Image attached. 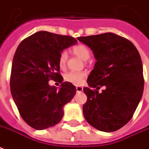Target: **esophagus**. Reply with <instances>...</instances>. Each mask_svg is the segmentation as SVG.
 Segmentation results:
<instances>
[{
	"label": "esophagus",
	"instance_id": "1",
	"mask_svg": "<svg viewBox=\"0 0 149 149\" xmlns=\"http://www.w3.org/2000/svg\"><path fill=\"white\" fill-rule=\"evenodd\" d=\"M77 92H82L83 91V87H79V86H77Z\"/></svg>",
	"mask_w": 149,
	"mask_h": 149
}]
</instances>
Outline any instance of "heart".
Wrapping results in <instances>:
<instances>
[{"mask_svg": "<svg viewBox=\"0 0 149 149\" xmlns=\"http://www.w3.org/2000/svg\"><path fill=\"white\" fill-rule=\"evenodd\" d=\"M72 52L84 61L88 60L91 56V52L89 48L84 44H79L75 45L72 47ZM67 59H68V54L66 52L63 51L60 53L58 57V65L61 68H64L65 66ZM85 76H86V72H70L65 75L64 78L65 80L67 82H70L75 85H80L84 82Z\"/></svg>", "mask_w": 149, "mask_h": 149, "instance_id": "heart-1", "label": "heart"}]
</instances>
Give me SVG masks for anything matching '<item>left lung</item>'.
Returning <instances> with one entry per match:
<instances>
[{
  "label": "left lung",
  "instance_id": "8db88e82",
  "mask_svg": "<svg viewBox=\"0 0 149 149\" xmlns=\"http://www.w3.org/2000/svg\"><path fill=\"white\" fill-rule=\"evenodd\" d=\"M93 51L95 67L84 87L87 97L83 112L97 130L113 132L132 118L144 90L142 62L135 46L112 33L77 37ZM100 86L107 88L98 93ZM96 88L97 90H93Z\"/></svg>",
  "mask_w": 149,
  "mask_h": 149
}]
</instances>
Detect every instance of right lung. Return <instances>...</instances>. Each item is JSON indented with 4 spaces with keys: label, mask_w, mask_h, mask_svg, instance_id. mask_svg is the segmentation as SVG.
<instances>
[{
    "label": "right lung",
    "mask_w": 149,
    "mask_h": 149,
    "mask_svg": "<svg viewBox=\"0 0 149 149\" xmlns=\"http://www.w3.org/2000/svg\"><path fill=\"white\" fill-rule=\"evenodd\" d=\"M70 36L39 31L19 44L11 66L10 87L22 118L36 130H44L61 121L63 107L77 92L74 85L62 82L58 57L67 47L77 44ZM57 79L61 87L48 84Z\"/></svg>",
    "instance_id": "right-lung-1"
}]
</instances>
